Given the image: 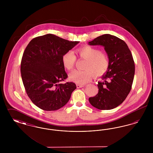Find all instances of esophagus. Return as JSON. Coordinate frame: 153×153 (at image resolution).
I'll use <instances>...</instances> for the list:
<instances>
[{
	"label": "esophagus",
	"instance_id": "1",
	"mask_svg": "<svg viewBox=\"0 0 153 153\" xmlns=\"http://www.w3.org/2000/svg\"><path fill=\"white\" fill-rule=\"evenodd\" d=\"M85 86V85H80V84H77L76 85V87L77 88H80L83 87H84Z\"/></svg>",
	"mask_w": 153,
	"mask_h": 153
}]
</instances>
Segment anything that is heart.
I'll use <instances>...</instances> for the list:
<instances>
[{"label":"heart","mask_w":153,"mask_h":153,"mask_svg":"<svg viewBox=\"0 0 153 153\" xmlns=\"http://www.w3.org/2000/svg\"><path fill=\"white\" fill-rule=\"evenodd\" d=\"M77 57L84 59L86 62L83 66L84 71H74L69 74V79L78 84H85L89 82L92 76L100 77L105 75L109 68V59L108 55L97 48L91 46H84L75 51ZM77 58L72 51L64 53L62 62L66 69L72 70L76 63Z\"/></svg>","instance_id":"obj_1"}]
</instances>
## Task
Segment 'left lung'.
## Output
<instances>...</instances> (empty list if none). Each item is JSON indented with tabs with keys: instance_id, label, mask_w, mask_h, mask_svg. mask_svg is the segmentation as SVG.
Segmentation results:
<instances>
[{
	"instance_id": "1",
	"label": "left lung",
	"mask_w": 153,
	"mask_h": 153,
	"mask_svg": "<svg viewBox=\"0 0 153 153\" xmlns=\"http://www.w3.org/2000/svg\"><path fill=\"white\" fill-rule=\"evenodd\" d=\"M90 45H102L109 59V68L99 82L98 94L89 98L95 108L108 110L121 104L131 91L135 74V64L131 51L123 40L104 34L89 42Z\"/></svg>"
}]
</instances>
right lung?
Returning <instances> with one entry per match:
<instances>
[{
	"mask_svg": "<svg viewBox=\"0 0 153 153\" xmlns=\"http://www.w3.org/2000/svg\"><path fill=\"white\" fill-rule=\"evenodd\" d=\"M48 34L33 38L26 46L21 63L22 81L30 99L45 111L64 106L76 88L68 78L62 57L78 44Z\"/></svg>",
	"mask_w": 153,
	"mask_h": 153,
	"instance_id": "add662e5",
	"label": "right lung"
}]
</instances>
